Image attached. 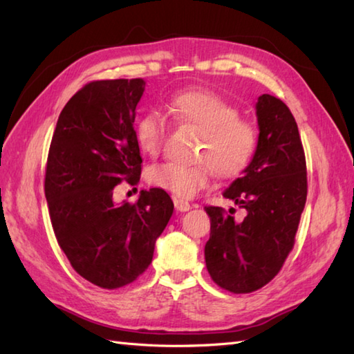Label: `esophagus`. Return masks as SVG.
Here are the masks:
<instances>
[{"label": "esophagus", "instance_id": "esophagus-1", "mask_svg": "<svg viewBox=\"0 0 354 354\" xmlns=\"http://www.w3.org/2000/svg\"><path fill=\"white\" fill-rule=\"evenodd\" d=\"M173 204H175V208L178 209V212H181V213L189 212V209L192 208V205L189 204V202L184 201V199H179V198L173 199Z\"/></svg>", "mask_w": 354, "mask_h": 354}]
</instances>
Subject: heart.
I'll list each match as a JSON object with an SVG mask.
<instances>
[{"label": "heart", "mask_w": 354, "mask_h": 354, "mask_svg": "<svg viewBox=\"0 0 354 354\" xmlns=\"http://www.w3.org/2000/svg\"><path fill=\"white\" fill-rule=\"evenodd\" d=\"M169 111L178 123L199 132L192 164L164 162L147 170L150 185L178 198H192L207 189L216 173L221 179H234L251 164L259 145V132L252 122L239 117V109L219 94L205 89L173 95ZM167 132V120L161 111L150 109L135 126V138L142 153L156 156Z\"/></svg>", "instance_id": "obj_1"}]
</instances>
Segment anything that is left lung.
I'll use <instances>...</instances> for the list:
<instances>
[{"mask_svg":"<svg viewBox=\"0 0 354 354\" xmlns=\"http://www.w3.org/2000/svg\"><path fill=\"white\" fill-rule=\"evenodd\" d=\"M259 145L251 164L223 196L245 209L234 219L222 207H205L212 232L205 245L209 277L232 293L261 289L280 272L295 243L307 198L306 156L286 103L263 94L255 104Z\"/></svg>","mask_w":354,"mask_h":354,"instance_id":"obj_1","label":"left lung"}]
</instances>
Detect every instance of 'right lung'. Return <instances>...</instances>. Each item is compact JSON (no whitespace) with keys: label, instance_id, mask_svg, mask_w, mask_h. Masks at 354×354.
Returning <instances> with one entry per match:
<instances>
[{"label":"right lung","instance_id":"add662e5","mask_svg":"<svg viewBox=\"0 0 354 354\" xmlns=\"http://www.w3.org/2000/svg\"><path fill=\"white\" fill-rule=\"evenodd\" d=\"M142 79L94 80L59 115L45 167V198L57 243L73 269L103 289L133 283L152 263L156 239L173 214L161 189L135 204H114V187L137 185L141 155L135 109Z\"/></svg>","mask_w":354,"mask_h":354}]
</instances>
